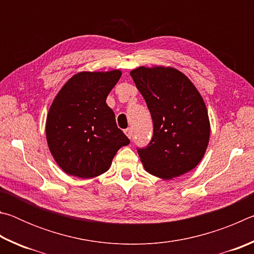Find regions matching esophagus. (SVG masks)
Returning <instances> with one entry per match:
<instances>
[{
	"instance_id": "esophagus-1",
	"label": "esophagus",
	"mask_w": 254,
	"mask_h": 254,
	"mask_svg": "<svg viewBox=\"0 0 254 254\" xmlns=\"http://www.w3.org/2000/svg\"><path fill=\"white\" fill-rule=\"evenodd\" d=\"M124 132H126V134L127 135L128 139H132V135H133V133H132V130H131L130 127L126 128V130H124Z\"/></svg>"
}]
</instances>
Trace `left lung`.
I'll use <instances>...</instances> for the list:
<instances>
[{
	"mask_svg": "<svg viewBox=\"0 0 254 254\" xmlns=\"http://www.w3.org/2000/svg\"><path fill=\"white\" fill-rule=\"evenodd\" d=\"M150 111L153 134L136 148L145 170L163 179L198 165L209 140V120L200 94L174 68L139 67L130 72Z\"/></svg>",
	"mask_w": 254,
	"mask_h": 254,
	"instance_id": "obj_1",
	"label": "left lung"
}]
</instances>
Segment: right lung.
I'll return each instance as SVG.
<instances>
[{"label":"right lung","mask_w":254,"mask_h":254,"mask_svg":"<svg viewBox=\"0 0 254 254\" xmlns=\"http://www.w3.org/2000/svg\"><path fill=\"white\" fill-rule=\"evenodd\" d=\"M121 71L79 72L63 86L50 106L47 142L68 175L93 178L111 167L118 150L130 143L120 130L106 97Z\"/></svg>","instance_id":"obj_1"}]
</instances>
